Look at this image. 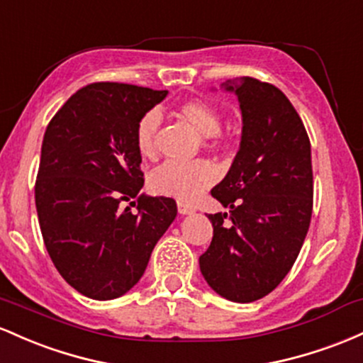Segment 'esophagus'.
<instances>
[{"label": "esophagus", "mask_w": 363, "mask_h": 363, "mask_svg": "<svg viewBox=\"0 0 363 363\" xmlns=\"http://www.w3.org/2000/svg\"><path fill=\"white\" fill-rule=\"evenodd\" d=\"M178 213L183 214V216H185V214H194L195 209H194L192 206H186V203L180 202V203H178Z\"/></svg>", "instance_id": "34e87169"}]
</instances>
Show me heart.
<instances>
[{"label":"heart","mask_w":363,"mask_h":363,"mask_svg":"<svg viewBox=\"0 0 363 363\" xmlns=\"http://www.w3.org/2000/svg\"><path fill=\"white\" fill-rule=\"evenodd\" d=\"M199 135L206 137V149L219 150L226 147V140L219 135L223 118L213 104L201 99L183 101L177 109ZM161 116L157 111H147L138 120L135 144L142 157L156 156V133ZM216 169L207 161L177 162L166 161L149 177V189L162 197H173L180 202H194L216 182Z\"/></svg>","instance_id":"obj_1"}]
</instances>
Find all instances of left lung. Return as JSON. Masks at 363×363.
I'll return each instance as SVG.
<instances>
[{"label": "left lung", "instance_id": "left-lung-1", "mask_svg": "<svg viewBox=\"0 0 363 363\" xmlns=\"http://www.w3.org/2000/svg\"><path fill=\"white\" fill-rule=\"evenodd\" d=\"M238 96L242 144L211 190L230 213L209 214L213 242L199 257L216 293L238 303L269 295L290 272L312 218L311 140L302 118L272 84L243 77L225 84Z\"/></svg>", "mask_w": 363, "mask_h": 363}]
</instances>
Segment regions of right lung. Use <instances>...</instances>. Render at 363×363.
<instances>
[{"label":"right lung","mask_w":363,"mask_h":363,"mask_svg":"<svg viewBox=\"0 0 363 363\" xmlns=\"http://www.w3.org/2000/svg\"><path fill=\"white\" fill-rule=\"evenodd\" d=\"M168 91L94 82L51 118L35 180L44 245L77 291L94 300L127 293L142 278L177 202L140 194L137 123ZM137 198V203H130ZM123 201L135 211L121 207Z\"/></svg>","instance_id":"1"}]
</instances>
